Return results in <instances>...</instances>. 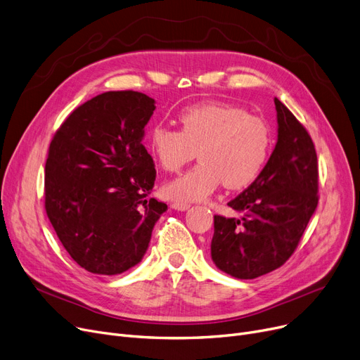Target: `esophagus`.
<instances>
[{"label":"esophagus","mask_w":360,"mask_h":360,"mask_svg":"<svg viewBox=\"0 0 360 360\" xmlns=\"http://www.w3.org/2000/svg\"><path fill=\"white\" fill-rule=\"evenodd\" d=\"M190 206H191V205H188V202H185V201H174V202H172V209L181 210V212L188 210Z\"/></svg>","instance_id":"1"}]
</instances>
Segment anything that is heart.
<instances>
[{"label":"heart","instance_id":"b5f03b06","mask_svg":"<svg viewBox=\"0 0 360 360\" xmlns=\"http://www.w3.org/2000/svg\"><path fill=\"white\" fill-rule=\"evenodd\" d=\"M181 129L155 123L148 147L167 172H179L197 154L200 163L165 186L167 197L198 201L224 182L240 190L260 175L272 150L268 122L245 108L226 103H201L184 108L178 116Z\"/></svg>","mask_w":360,"mask_h":360}]
</instances>
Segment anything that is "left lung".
<instances>
[{"instance_id": "left-lung-1", "label": "left lung", "mask_w": 360, "mask_h": 360, "mask_svg": "<svg viewBox=\"0 0 360 360\" xmlns=\"http://www.w3.org/2000/svg\"><path fill=\"white\" fill-rule=\"evenodd\" d=\"M278 141L256 181L228 206L241 217L214 216L212 259L240 279L272 272L292 256L318 206V158L307 129L281 103Z\"/></svg>"}]
</instances>
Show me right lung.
Listing matches in <instances>:
<instances>
[{
	"mask_svg": "<svg viewBox=\"0 0 360 360\" xmlns=\"http://www.w3.org/2000/svg\"><path fill=\"white\" fill-rule=\"evenodd\" d=\"M154 100L108 91L76 107L56 131L45 163V212L70 257L91 274L117 275L144 257L167 206L143 146Z\"/></svg>",
	"mask_w": 360,
	"mask_h": 360,
	"instance_id": "obj_1",
	"label": "right lung"
}]
</instances>
